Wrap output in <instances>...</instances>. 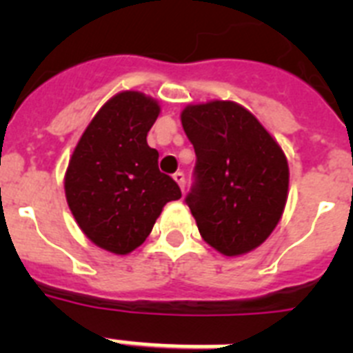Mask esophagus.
<instances>
[{
  "instance_id": "1",
  "label": "esophagus",
  "mask_w": 353,
  "mask_h": 353,
  "mask_svg": "<svg viewBox=\"0 0 353 353\" xmlns=\"http://www.w3.org/2000/svg\"><path fill=\"white\" fill-rule=\"evenodd\" d=\"M173 179H174V182L179 183L180 189H182V191H183V189H185V176H183L182 171H176V173L173 174Z\"/></svg>"
}]
</instances>
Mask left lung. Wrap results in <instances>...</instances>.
Segmentation results:
<instances>
[{
    "label": "left lung",
    "mask_w": 353,
    "mask_h": 353,
    "mask_svg": "<svg viewBox=\"0 0 353 353\" xmlns=\"http://www.w3.org/2000/svg\"><path fill=\"white\" fill-rule=\"evenodd\" d=\"M196 152L185 203L208 245L239 256L269 239L288 198L286 155L248 109L232 101L187 105L180 114Z\"/></svg>",
    "instance_id": "1"
}]
</instances>
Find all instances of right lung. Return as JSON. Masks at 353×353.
Segmentation results:
<instances>
[{
	"label": "right lung",
	"instance_id": "obj_1",
	"mask_svg": "<svg viewBox=\"0 0 353 353\" xmlns=\"http://www.w3.org/2000/svg\"><path fill=\"white\" fill-rule=\"evenodd\" d=\"M159 113L157 101L145 93H117L93 117L68 161V208L84 235L114 254L139 248L164 205L182 198L179 183L159 171V152L146 143Z\"/></svg>",
	"mask_w": 353,
	"mask_h": 353
}]
</instances>
